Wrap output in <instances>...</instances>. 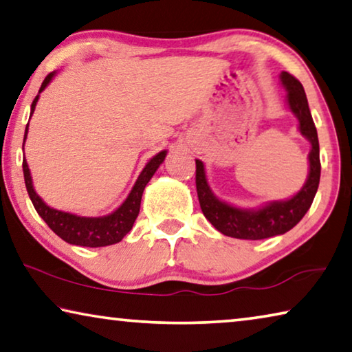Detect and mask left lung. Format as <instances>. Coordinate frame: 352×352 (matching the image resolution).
I'll return each instance as SVG.
<instances>
[{"instance_id":"1","label":"left lung","mask_w":352,"mask_h":352,"mask_svg":"<svg viewBox=\"0 0 352 352\" xmlns=\"http://www.w3.org/2000/svg\"><path fill=\"white\" fill-rule=\"evenodd\" d=\"M280 81L288 92V108L299 122L300 135L311 146L309 153V175H307L304 186L293 197L287 200H272L260 208L248 210L238 208L235 205L217 199L206 182L204 163L196 160V188L200 208L216 230L224 233L226 236L238 239H265L283 235L302 219L318 191L321 175L320 142H318V133L314 119H311L304 87L288 72H282Z\"/></svg>"}]
</instances>
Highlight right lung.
<instances>
[{"mask_svg":"<svg viewBox=\"0 0 352 352\" xmlns=\"http://www.w3.org/2000/svg\"><path fill=\"white\" fill-rule=\"evenodd\" d=\"M54 75L56 72H52V74H48L45 80H43L41 89H38V94L31 104V116L36 109L38 96H41L43 89L50 85V81L53 80ZM28 126H30V122H28L26 130H25L23 146L28 136ZM166 155H167V150H163V152L156 153L153 158L148 161L141 174H139L135 186L131 188V191L128 194V197L124 200V204H122L117 210H114L113 213L106 216L86 217V216H78L74 213H67V211H60L48 206L41 199V196L34 191L30 167H28L26 158H25L23 175H25L26 191L30 194L31 202L34 205L38 216H41L56 235L63 238L65 243L75 244V246H82V248L111 246V244L122 241L126 233L133 228V224H135L136 217L139 214V208H141V199H142L144 189H146L147 183L150 182V178L153 177L156 169L163 164Z\"/></svg>","mask_w":352,"mask_h":352,"instance_id":"right-lung-1","label":"right lung"}]
</instances>
